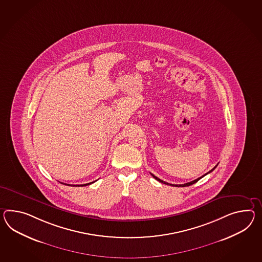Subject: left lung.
<instances>
[{
  "label": "left lung",
  "mask_w": 262,
  "mask_h": 262,
  "mask_svg": "<svg viewBox=\"0 0 262 262\" xmlns=\"http://www.w3.org/2000/svg\"><path fill=\"white\" fill-rule=\"evenodd\" d=\"M217 166H215V167H214L213 169H211L210 171H209V172L206 173V174H208V173H210L211 171H213V170H214V169H215V168L217 167ZM150 174H151V173H150ZM206 174H204V176H205ZM151 176H152V177H154V179H156L157 181H159L160 183H163V184H166V185H172V186H178V187L179 186H182V187H184V186H189V185H193V184H195V183H197V182H198L200 179H202L203 178V177H204V176H202V177H200V178L196 179V180H194V181H192V182H189V183H186V184H184V185H172V184H168V183H166V182H164L163 180H161V179L158 178V177L154 176V174H151Z\"/></svg>",
  "instance_id": "obj_1"
}]
</instances>
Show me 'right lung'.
Returning a JSON list of instances; mask_svg holds the SVG:
<instances>
[{
    "label": "right lung",
    "instance_id": "obj_1",
    "mask_svg": "<svg viewBox=\"0 0 262 262\" xmlns=\"http://www.w3.org/2000/svg\"><path fill=\"white\" fill-rule=\"evenodd\" d=\"M95 182H96V181H95ZM95 182H92V183H89V184H84V185H67V184H63V183H61V184L66 185H73V186H86V185H91V184H93V183H95Z\"/></svg>",
    "mask_w": 262,
    "mask_h": 262
}]
</instances>
